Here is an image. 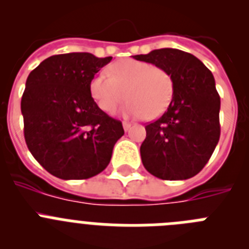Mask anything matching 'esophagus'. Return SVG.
I'll list each match as a JSON object with an SVG mask.
<instances>
[{
  "label": "esophagus",
  "instance_id": "34e87169",
  "mask_svg": "<svg viewBox=\"0 0 249 249\" xmlns=\"http://www.w3.org/2000/svg\"><path fill=\"white\" fill-rule=\"evenodd\" d=\"M122 124H123V128H124V131H128V129L131 128V123L127 122V121H124V122H123Z\"/></svg>",
  "mask_w": 249,
  "mask_h": 249
}]
</instances>
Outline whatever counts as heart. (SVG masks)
<instances>
[{
    "label": "heart",
    "mask_w": 249,
    "mask_h": 249,
    "mask_svg": "<svg viewBox=\"0 0 249 249\" xmlns=\"http://www.w3.org/2000/svg\"><path fill=\"white\" fill-rule=\"evenodd\" d=\"M92 96L100 108L113 113L122 103L129 116L137 118L160 117L171 103L172 77L166 70L141 61H122L112 66V73L102 71L91 83Z\"/></svg>",
    "instance_id": "1"
}]
</instances>
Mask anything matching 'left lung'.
<instances>
[{
	"label": "left lung",
	"mask_w": 249,
	"mask_h": 249,
	"mask_svg": "<svg viewBox=\"0 0 249 249\" xmlns=\"http://www.w3.org/2000/svg\"><path fill=\"white\" fill-rule=\"evenodd\" d=\"M133 58L163 68L173 81L167 111L146 126L142 163L160 179H188L206 166L221 135V98L212 72L197 57L176 48H160Z\"/></svg>",
	"instance_id": "1"
}]
</instances>
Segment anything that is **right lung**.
<instances>
[{"mask_svg": "<svg viewBox=\"0 0 249 249\" xmlns=\"http://www.w3.org/2000/svg\"><path fill=\"white\" fill-rule=\"evenodd\" d=\"M111 59L87 52L54 54L28 74L21 100L26 144L54 177L87 179L101 173L124 135L121 121L91 96L94 74Z\"/></svg>", "mask_w": 249, "mask_h": 249, "instance_id": "1", "label": "right lung"}]
</instances>
